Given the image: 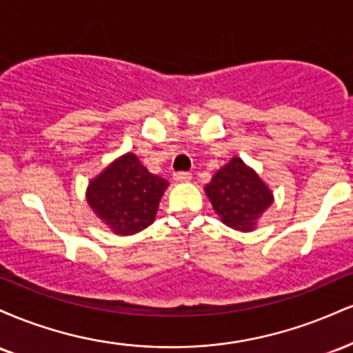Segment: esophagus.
I'll return each instance as SVG.
<instances>
[{"mask_svg": "<svg viewBox=\"0 0 353 353\" xmlns=\"http://www.w3.org/2000/svg\"><path fill=\"white\" fill-rule=\"evenodd\" d=\"M190 179H192V174H190V172L181 171V172L174 174V181H176V182H189Z\"/></svg>", "mask_w": 353, "mask_h": 353, "instance_id": "obj_1", "label": "esophagus"}]
</instances>
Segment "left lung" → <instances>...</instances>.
I'll list each match as a JSON object with an SVG mask.
<instances>
[{"mask_svg":"<svg viewBox=\"0 0 353 353\" xmlns=\"http://www.w3.org/2000/svg\"><path fill=\"white\" fill-rule=\"evenodd\" d=\"M221 221L230 229L250 232L274 202L272 190L241 157H232L204 188Z\"/></svg>","mask_w":353,"mask_h":353,"instance_id":"left-lung-1","label":"left lung"}]
</instances>
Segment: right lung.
Wrapping results in <instances>:
<instances>
[{
	"instance_id": "1",
	"label": "right lung",
	"mask_w": 353,
	"mask_h": 353,
	"mask_svg": "<svg viewBox=\"0 0 353 353\" xmlns=\"http://www.w3.org/2000/svg\"><path fill=\"white\" fill-rule=\"evenodd\" d=\"M169 182L149 172L136 154L117 157L91 179L86 199L117 236H132L151 225Z\"/></svg>"
}]
</instances>
